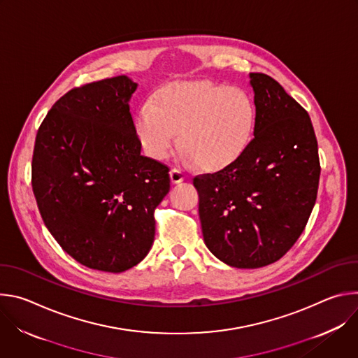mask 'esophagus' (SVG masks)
Instances as JSON below:
<instances>
[{
    "label": "esophagus",
    "instance_id": "obj_1",
    "mask_svg": "<svg viewBox=\"0 0 358 358\" xmlns=\"http://www.w3.org/2000/svg\"><path fill=\"white\" fill-rule=\"evenodd\" d=\"M170 178H171V182H173V184H178V182L184 181V180L187 178V176H185L180 169L174 167V169H171V171H170Z\"/></svg>",
    "mask_w": 358,
    "mask_h": 358
}]
</instances>
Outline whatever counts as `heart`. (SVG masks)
Listing matches in <instances>:
<instances>
[{"label":"heart","instance_id":"b5f03b06","mask_svg":"<svg viewBox=\"0 0 358 358\" xmlns=\"http://www.w3.org/2000/svg\"><path fill=\"white\" fill-rule=\"evenodd\" d=\"M258 110L249 93L208 80L174 82L141 105L136 130L152 159H166L181 129V147L203 169L235 162L249 145Z\"/></svg>","mask_w":358,"mask_h":358}]
</instances>
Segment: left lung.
<instances>
[{
    "label": "left lung",
    "instance_id": "8db88e82",
    "mask_svg": "<svg viewBox=\"0 0 358 358\" xmlns=\"http://www.w3.org/2000/svg\"><path fill=\"white\" fill-rule=\"evenodd\" d=\"M253 138L214 174L194 177L203 242L224 264L257 269L294 245L315 207L320 162L310 117L265 73H249Z\"/></svg>",
    "mask_w": 358,
    "mask_h": 358
}]
</instances>
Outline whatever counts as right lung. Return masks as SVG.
Masks as SVG:
<instances>
[{
  "mask_svg": "<svg viewBox=\"0 0 358 358\" xmlns=\"http://www.w3.org/2000/svg\"><path fill=\"white\" fill-rule=\"evenodd\" d=\"M122 75L75 87L41 123L32 189L41 217L79 264L120 273L141 262L156 234L155 210L170 191L169 167L141 156Z\"/></svg>",
  "mask_w": 358,
  "mask_h": 358,
  "instance_id": "add662e5",
  "label": "right lung"
}]
</instances>
